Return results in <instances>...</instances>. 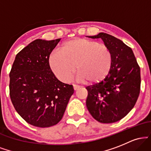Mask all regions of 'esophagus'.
<instances>
[{
  "mask_svg": "<svg viewBox=\"0 0 151 151\" xmlns=\"http://www.w3.org/2000/svg\"><path fill=\"white\" fill-rule=\"evenodd\" d=\"M73 87H74V91H77V89H79V86H77V85H75V84H74V85H73Z\"/></svg>",
  "mask_w": 151,
  "mask_h": 151,
  "instance_id": "esophagus-1",
  "label": "esophagus"
}]
</instances>
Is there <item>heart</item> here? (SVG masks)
Returning <instances> with one entry per match:
<instances>
[{
	"label": "heart",
	"instance_id": "b5f03b06",
	"mask_svg": "<svg viewBox=\"0 0 151 151\" xmlns=\"http://www.w3.org/2000/svg\"><path fill=\"white\" fill-rule=\"evenodd\" d=\"M113 57L106 45L86 38H74L64 43L49 59L50 68L60 80L67 82L76 70L77 79L94 84L110 73Z\"/></svg>",
	"mask_w": 151,
	"mask_h": 151
}]
</instances>
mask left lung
I'll return each mask as SVG.
<instances>
[{
    "mask_svg": "<svg viewBox=\"0 0 151 151\" xmlns=\"http://www.w3.org/2000/svg\"><path fill=\"white\" fill-rule=\"evenodd\" d=\"M89 37L101 38L111 52L113 62L110 73L103 81L86 87V107L99 122H116L136 104L141 89L140 67L131 48L121 40L104 32Z\"/></svg>",
    "mask_w": 151,
    "mask_h": 151,
    "instance_id": "left-lung-1",
    "label": "left lung"
}]
</instances>
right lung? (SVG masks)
Here are the masks:
<instances>
[{"label": "right lung", "mask_w": 151, "mask_h": 151, "mask_svg": "<svg viewBox=\"0 0 151 151\" xmlns=\"http://www.w3.org/2000/svg\"><path fill=\"white\" fill-rule=\"evenodd\" d=\"M60 39H37L15 57L10 72V96L13 106L26 122L47 128L63 117L73 86L59 81L51 70L50 55Z\"/></svg>", "instance_id": "obj_1"}]
</instances>
